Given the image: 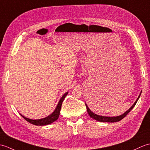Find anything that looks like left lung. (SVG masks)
<instances>
[{
  "instance_id": "left-lung-1",
  "label": "left lung",
  "mask_w": 150,
  "mask_h": 150,
  "mask_svg": "<svg viewBox=\"0 0 150 150\" xmlns=\"http://www.w3.org/2000/svg\"><path fill=\"white\" fill-rule=\"evenodd\" d=\"M141 93L142 91H141V93H140L139 95L138 98H137V100H135V102L134 103V104H133L132 106H131V108H129V110H127L126 112H124L123 114L120 115L119 116H116V117H106V116H102V115H97L94 113L93 112H92V111L90 110V108H88V105L86 104V108H87V111L88 113L89 114V115H90L92 119H93L95 120H96L97 121H99V122H119V121H120V120H122L123 118L125 117L127 115H128V113L130 111H131L133 108H134V106H135L136 103H137V101L139 100V98L140 97V96H141Z\"/></svg>"
}]
</instances>
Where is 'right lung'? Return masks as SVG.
Instances as JSON below:
<instances>
[{
  "label": "right lung",
  "instance_id": "obj_1",
  "mask_svg": "<svg viewBox=\"0 0 150 150\" xmlns=\"http://www.w3.org/2000/svg\"><path fill=\"white\" fill-rule=\"evenodd\" d=\"M68 92H66V93H65L62 95V97L60 98V99L58 103V104H57V106L55 109V110H54L52 114H50V115H48L45 118H43V119H34L33 120V119H28V118L23 116L21 114V115L23 117L25 120H27L28 122H29L30 123L32 124H34V125H36V126L48 125V124L55 122V120L58 119L59 115H60V109H61L62 102H63L64 99L65 98L66 95H68Z\"/></svg>",
  "mask_w": 150,
  "mask_h": 150
}]
</instances>
